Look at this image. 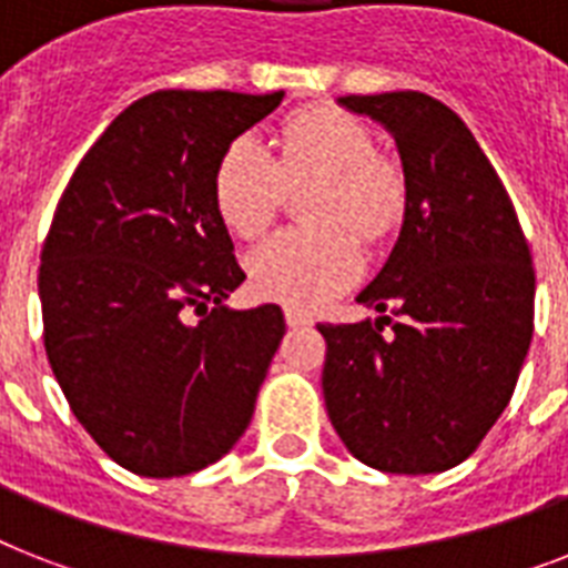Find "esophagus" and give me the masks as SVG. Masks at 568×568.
Listing matches in <instances>:
<instances>
[{"instance_id": "34e87169", "label": "esophagus", "mask_w": 568, "mask_h": 568, "mask_svg": "<svg viewBox=\"0 0 568 568\" xmlns=\"http://www.w3.org/2000/svg\"><path fill=\"white\" fill-rule=\"evenodd\" d=\"M285 324H288V327H292V329L310 327V324H312V315H306V312L292 310V306H288V310H285Z\"/></svg>"}]
</instances>
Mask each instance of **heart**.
<instances>
[{"label":"heart","instance_id":"1","mask_svg":"<svg viewBox=\"0 0 568 568\" xmlns=\"http://www.w3.org/2000/svg\"><path fill=\"white\" fill-rule=\"evenodd\" d=\"M271 155L256 138L226 144L212 176V196L223 226L256 239L274 223L288 189L315 182L306 221L318 230H285L250 250L247 280L262 301L312 312L363 274V250L400 226L409 203L404 168L374 150V132L342 109L297 111L276 135Z\"/></svg>","mask_w":568,"mask_h":568}]
</instances>
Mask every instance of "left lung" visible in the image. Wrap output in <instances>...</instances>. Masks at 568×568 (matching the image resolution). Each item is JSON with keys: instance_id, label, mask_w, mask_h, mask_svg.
Here are the masks:
<instances>
[{"instance_id": "8db88e82", "label": "left lung", "mask_w": 568, "mask_h": 568, "mask_svg": "<svg viewBox=\"0 0 568 568\" xmlns=\"http://www.w3.org/2000/svg\"><path fill=\"white\" fill-rule=\"evenodd\" d=\"M338 102L395 135L409 203L392 256L356 297L379 318L318 324L324 404L365 466L445 471L498 422L528 356L537 292L528 239L504 182L445 102L418 91Z\"/></svg>"}]
</instances>
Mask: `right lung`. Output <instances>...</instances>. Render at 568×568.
<instances>
[{"label": "right lung", "instance_id": "1", "mask_svg": "<svg viewBox=\"0 0 568 568\" xmlns=\"http://www.w3.org/2000/svg\"><path fill=\"white\" fill-rule=\"evenodd\" d=\"M280 102L150 93L111 120L58 200L38 276L49 365L79 424L135 475L217 463L283 342L274 303L223 306L244 271L212 196L226 144Z\"/></svg>", "mask_w": 568, "mask_h": 568}]
</instances>
